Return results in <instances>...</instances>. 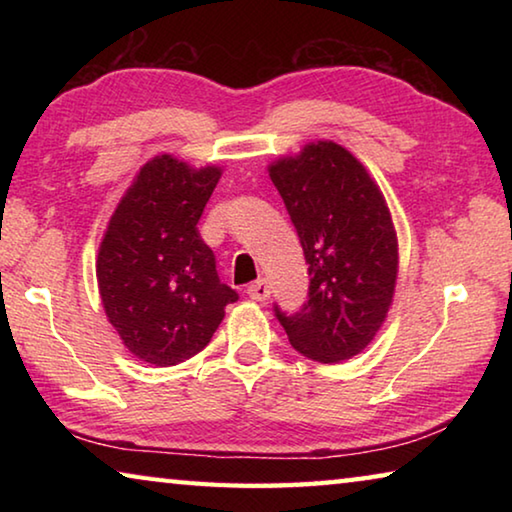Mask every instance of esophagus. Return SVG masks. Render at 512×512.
<instances>
[{
	"mask_svg": "<svg viewBox=\"0 0 512 512\" xmlns=\"http://www.w3.org/2000/svg\"><path fill=\"white\" fill-rule=\"evenodd\" d=\"M248 296L257 300V302H264V300L271 298V287H268L266 280H257L248 287Z\"/></svg>",
	"mask_w": 512,
	"mask_h": 512,
	"instance_id": "esophagus-1",
	"label": "esophagus"
}]
</instances>
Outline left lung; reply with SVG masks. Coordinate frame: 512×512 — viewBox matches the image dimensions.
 <instances>
[{
    "label": "left lung",
    "instance_id": "1",
    "mask_svg": "<svg viewBox=\"0 0 512 512\" xmlns=\"http://www.w3.org/2000/svg\"><path fill=\"white\" fill-rule=\"evenodd\" d=\"M309 264V298L275 316L293 348L318 363L357 357L393 305L397 232L368 169L345 146L318 140L268 164Z\"/></svg>",
    "mask_w": 512,
    "mask_h": 512
}]
</instances>
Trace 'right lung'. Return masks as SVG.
<instances>
[{"mask_svg": "<svg viewBox=\"0 0 512 512\" xmlns=\"http://www.w3.org/2000/svg\"><path fill=\"white\" fill-rule=\"evenodd\" d=\"M223 169L169 153L137 171L103 232L97 282L103 311L140 361L167 368L201 352L239 296L216 275L196 223Z\"/></svg>", "mask_w": 512, "mask_h": 512, "instance_id": "right-lung-1", "label": "right lung"}]
</instances>
